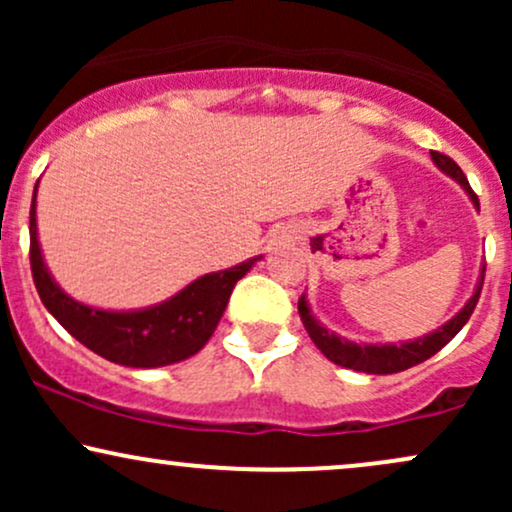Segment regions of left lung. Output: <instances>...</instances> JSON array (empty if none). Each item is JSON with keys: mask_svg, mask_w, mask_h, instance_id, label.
Here are the masks:
<instances>
[{"mask_svg": "<svg viewBox=\"0 0 512 512\" xmlns=\"http://www.w3.org/2000/svg\"><path fill=\"white\" fill-rule=\"evenodd\" d=\"M431 158H433V163L443 170V173H448L450 178H455L457 182H460V185L464 187V192L472 197L474 207H479V197L474 195V190L469 187L462 168L457 166L450 156L440 154V151H431ZM484 272H486V267L481 269V279H479L477 289H474V296L464 303V308L455 317H452V320L445 322L443 327H438L436 332L426 334V337H419V339H414V342H404L399 346L397 344H356V342H349V339L339 337V334L325 330V327L315 320L313 313H310L305 296H301V301H298V313H301L303 327L308 330L310 339H313L317 349L330 358L332 363H337V366H344V368H351V370H361V373L390 375V373H399V370H407L411 366H416V363H424L426 358L438 354V351L443 349V346L448 344L464 325H467V320L472 317L474 308H477V303H479L481 286H484Z\"/></svg>", "mask_w": 512, "mask_h": 512, "instance_id": "obj_1", "label": "left lung"}]
</instances>
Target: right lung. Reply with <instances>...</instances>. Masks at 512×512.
I'll return each instance as SVG.
<instances>
[{"label": "right lung", "mask_w": 512, "mask_h": 512, "mask_svg": "<svg viewBox=\"0 0 512 512\" xmlns=\"http://www.w3.org/2000/svg\"><path fill=\"white\" fill-rule=\"evenodd\" d=\"M35 192L38 182L31 204V272L40 301L74 339L120 366L158 368L195 356L219 325L236 281L260 260L252 257L223 272L199 276L173 298L144 310L91 308L67 296L45 267L35 228Z\"/></svg>", "instance_id": "1"}]
</instances>
